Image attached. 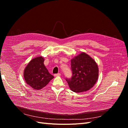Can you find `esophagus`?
<instances>
[{
    "label": "esophagus",
    "instance_id": "obj_1",
    "mask_svg": "<svg viewBox=\"0 0 128 128\" xmlns=\"http://www.w3.org/2000/svg\"><path fill=\"white\" fill-rule=\"evenodd\" d=\"M54 76H61V74H60V73L56 74L54 75Z\"/></svg>",
    "mask_w": 128,
    "mask_h": 128
}]
</instances>
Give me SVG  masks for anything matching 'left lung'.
Returning a JSON list of instances; mask_svg holds the SVG:
<instances>
[{
    "label": "left lung",
    "instance_id": "left-lung-1",
    "mask_svg": "<svg viewBox=\"0 0 128 128\" xmlns=\"http://www.w3.org/2000/svg\"><path fill=\"white\" fill-rule=\"evenodd\" d=\"M72 77L66 78L73 92H86L94 86L99 76V68L95 60L86 53H80L71 60Z\"/></svg>",
    "mask_w": 128,
    "mask_h": 128
}]
</instances>
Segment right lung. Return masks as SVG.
Masks as SVG:
<instances>
[{
  "label": "right lung",
  "instance_id": "obj_1",
  "mask_svg": "<svg viewBox=\"0 0 128 128\" xmlns=\"http://www.w3.org/2000/svg\"><path fill=\"white\" fill-rule=\"evenodd\" d=\"M44 61V58L42 56L34 58L24 70V76L26 83L34 90H40L54 78L45 66Z\"/></svg>",
  "mask_w": 128,
  "mask_h": 128
}]
</instances>
